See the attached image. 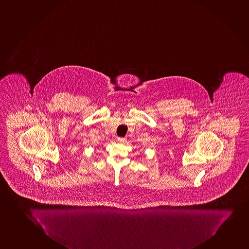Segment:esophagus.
Segmentation results:
<instances>
[{
  "label": "esophagus",
  "mask_w": 249,
  "mask_h": 249,
  "mask_svg": "<svg viewBox=\"0 0 249 249\" xmlns=\"http://www.w3.org/2000/svg\"><path fill=\"white\" fill-rule=\"evenodd\" d=\"M117 142L120 143H123L126 142V138H117Z\"/></svg>",
  "instance_id": "obj_1"
}]
</instances>
